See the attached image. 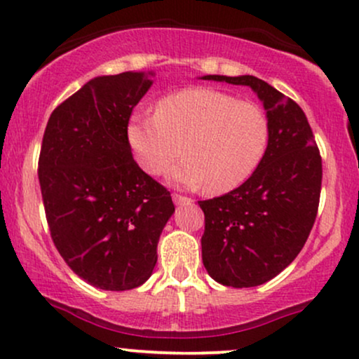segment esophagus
<instances>
[{"instance_id": "obj_1", "label": "esophagus", "mask_w": 359, "mask_h": 359, "mask_svg": "<svg viewBox=\"0 0 359 359\" xmlns=\"http://www.w3.org/2000/svg\"><path fill=\"white\" fill-rule=\"evenodd\" d=\"M172 199H174V203L177 204V205H182V204H192L194 201L191 199V197H187V196H180V194H174V196H172Z\"/></svg>"}]
</instances>
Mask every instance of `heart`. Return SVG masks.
Listing matches in <instances>:
<instances>
[{
  "mask_svg": "<svg viewBox=\"0 0 359 359\" xmlns=\"http://www.w3.org/2000/svg\"><path fill=\"white\" fill-rule=\"evenodd\" d=\"M128 142L138 165L150 175L170 172L172 182L229 192L255 174L270 142V119L253 101L217 89L194 88L165 96L155 114L135 113Z\"/></svg>",
  "mask_w": 359,
  "mask_h": 359,
  "instance_id": "heart-1",
  "label": "heart"
}]
</instances>
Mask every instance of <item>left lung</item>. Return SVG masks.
<instances>
[{
  "mask_svg": "<svg viewBox=\"0 0 359 359\" xmlns=\"http://www.w3.org/2000/svg\"><path fill=\"white\" fill-rule=\"evenodd\" d=\"M250 86L270 119V142L255 174L234 191L199 201L203 263L226 287H257L287 269L306 245L323 184V158L300 106L255 76H204Z\"/></svg>",
  "mask_w": 359,
  "mask_h": 359,
  "instance_id": "left-lung-1",
  "label": "left lung"
}]
</instances>
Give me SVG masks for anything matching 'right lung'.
Instances as JSON below:
<instances>
[{
	"instance_id": "right-lung-1",
	"label": "right lung",
	"mask_w": 359,
	"mask_h": 359,
	"mask_svg": "<svg viewBox=\"0 0 359 359\" xmlns=\"http://www.w3.org/2000/svg\"><path fill=\"white\" fill-rule=\"evenodd\" d=\"M143 72L94 77L48 118L39 180L55 248L76 275L102 290L145 283L175 211L170 192L131 155L128 123L150 89Z\"/></svg>"
}]
</instances>
